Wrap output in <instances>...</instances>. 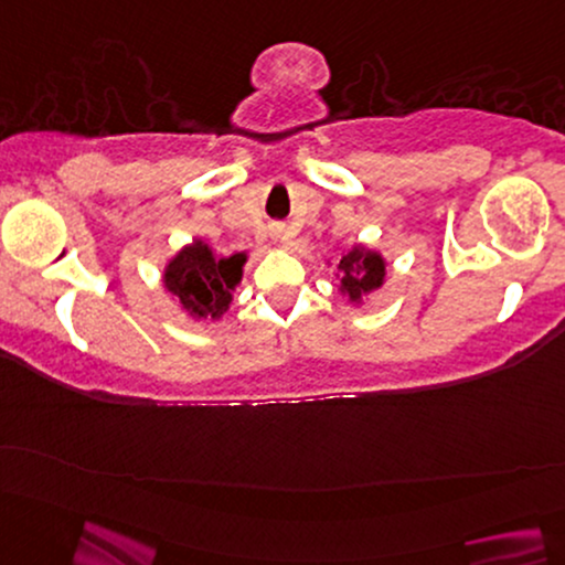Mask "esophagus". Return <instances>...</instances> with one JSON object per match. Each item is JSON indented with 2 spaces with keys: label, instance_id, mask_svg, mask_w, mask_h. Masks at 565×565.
<instances>
[{
  "label": "esophagus",
  "instance_id": "obj_1",
  "mask_svg": "<svg viewBox=\"0 0 565 565\" xmlns=\"http://www.w3.org/2000/svg\"><path fill=\"white\" fill-rule=\"evenodd\" d=\"M271 238L274 241H286V238H289V235H286V231H284V225H274V228H271Z\"/></svg>",
  "mask_w": 565,
  "mask_h": 565
}]
</instances>
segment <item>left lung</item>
Wrapping results in <instances>:
<instances>
[{"mask_svg":"<svg viewBox=\"0 0 565 565\" xmlns=\"http://www.w3.org/2000/svg\"><path fill=\"white\" fill-rule=\"evenodd\" d=\"M342 276V289L350 294V299H360V294L373 291L383 284L385 276V264L377 254H370V250H350L348 256L340 260Z\"/></svg>","mask_w":565,"mask_h":565,"instance_id":"left-lung-1","label":"left lung"}]
</instances>
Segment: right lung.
I'll return each instance as SVG.
<instances>
[{"label": "right lung", "mask_w": 565, "mask_h": 565, "mask_svg": "<svg viewBox=\"0 0 565 565\" xmlns=\"http://www.w3.org/2000/svg\"><path fill=\"white\" fill-rule=\"evenodd\" d=\"M246 256L215 258L205 243H192L164 274V284L182 307L195 317H221L231 305V289L241 281Z\"/></svg>", "instance_id": "right-lung-1"}]
</instances>
